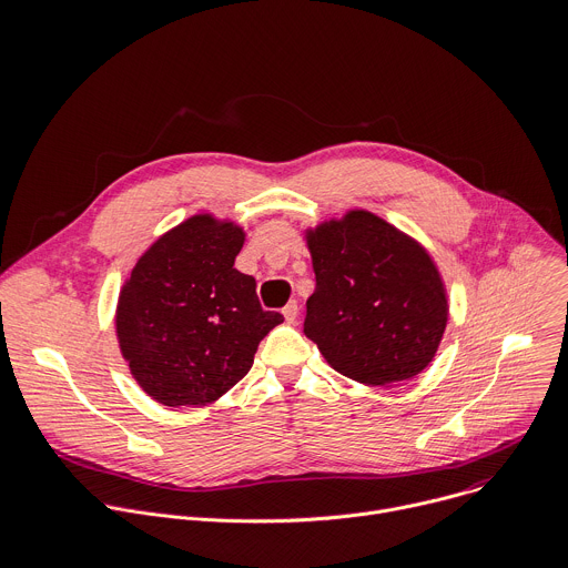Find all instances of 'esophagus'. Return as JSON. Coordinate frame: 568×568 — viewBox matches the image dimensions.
<instances>
[{"label":"esophagus","mask_w":568,"mask_h":568,"mask_svg":"<svg viewBox=\"0 0 568 568\" xmlns=\"http://www.w3.org/2000/svg\"><path fill=\"white\" fill-rule=\"evenodd\" d=\"M282 313H284V318H286V323H288V325H295V321H297V313H300L297 302H295V300H291V302L282 308Z\"/></svg>","instance_id":"34e87169"}]
</instances>
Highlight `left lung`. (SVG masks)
Returning <instances> with one entry per match:
<instances>
[{"label":"left lung","mask_w":568,"mask_h":568,"mask_svg":"<svg viewBox=\"0 0 568 568\" xmlns=\"http://www.w3.org/2000/svg\"><path fill=\"white\" fill-rule=\"evenodd\" d=\"M316 291L304 334L365 386L408 382L435 356L449 304L428 252L365 210L306 230Z\"/></svg>","instance_id":"left-lung-1"}]
</instances>
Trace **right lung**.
Masks as SVG:
<instances>
[{"label": "right lung", "mask_w": 568, "mask_h": 568, "mask_svg": "<svg viewBox=\"0 0 568 568\" xmlns=\"http://www.w3.org/2000/svg\"><path fill=\"white\" fill-rule=\"evenodd\" d=\"M243 227L196 214L162 234L116 302V338L158 404L205 406L239 384L282 313L264 311L255 277L234 268Z\"/></svg>", "instance_id": "add662e5"}]
</instances>
